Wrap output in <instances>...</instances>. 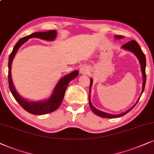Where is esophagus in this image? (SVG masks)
Here are the masks:
<instances>
[{"instance_id": "esophagus-1", "label": "esophagus", "mask_w": 154, "mask_h": 154, "mask_svg": "<svg viewBox=\"0 0 154 154\" xmlns=\"http://www.w3.org/2000/svg\"><path fill=\"white\" fill-rule=\"evenodd\" d=\"M80 72L82 74H87L89 72V68L87 67H85V66H83V67L80 68Z\"/></svg>"}]
</instances>
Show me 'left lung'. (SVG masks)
Returning a JSON list of instances; mask_svg holds the SVG:
<instances>
[{
    "mask_svg": "<svg viewBox=\"0 0 154 154\" xmlns=\"http://www.w3.org/2000/svg\"><path fill=\"white\" fill-rule=\"evenodd\" d=\"M115 38L116 39H122L123 38V36L122 35H115ZM122 48L124 49L129 50L131 52L135 54L137 56L138 59H139V61L140 63V65H141V69L142 71V74H143V89H142V91H141V94L140 95V97L141 96L142 93H143V90H144L145 88V85H146V57H145V54H143V51H142L141 48H140L139 45L137 43L135 40H131V41L126 42L125 45L122 46ZM92 85V79H90V87H89V106H90L91 111L94 113L95 114H97V116H101V117L103 118H109V119H113V118H118L120 117V116H122L124 115H125L126 114H127L128 112H129L132 109H133L134 106H136V104H137V102H139V99L137 100V103L132 106L131 108H130L129 110L126 111L122 114H116V115H114V114H107V113H105L103 112L102 111H100L98 109H97L96 108L93 106L92 104H91V101H90V89H91V87Z\"/></svg>",
    "mask_w": 154,
    "mask_h": 154,
    "instance_id": "8db88e82",
    "label": "left lung"
}]
</instances>
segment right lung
Wrapping results in <instances>:
<instances>
[{"label": "right lung", "instance_id": "right-lung-1", "mask_svg": "<svg viewBox=\"0 0 154 154\" xmlns=\"http://www.w3.org/2000/svg\"><path fill=\"white\" fill-rule=\"evenodd\" d=\"M56 35H57L56 30H49L47 31V32H34V33L29 35L28 36H25L24 38L20 39L18 42L15 44L12 52H11L9 56L8 84L11 93H12L13 96L14 97L15 100L19 103V104L25 111H27V112L32 114H35V115H42V114H48V113L52 112L57 109L60 106V105L61 104L62 102H63L66 89H67L68 85H69V82L75 79L79 75V72L75 70L60 79V80L58 82L57 85L54 87L53 92H52L51 97L49 99L44 101H38V102H30V101H28L25 100L24 98H23L17 92L16 89L15 88L12 80V77H11L12 61L17 51L18 50L19 48L23 44H24L27 40H29V39L37 38L42 39V40L52 41V40H54L56 38V37H57Z\"/></svg>", "mask_w": 154, "mask_h": 154}]
</instances>
